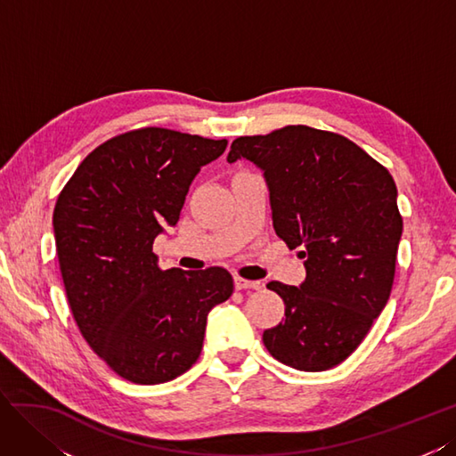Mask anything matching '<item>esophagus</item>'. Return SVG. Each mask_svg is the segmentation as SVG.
Returning a JSON list of instances; mask_svg holds the SVG:
<instances>
[{
  "instance_id": "34e87169",
  "label": "esophagus",
  "mask_w": 456,
  "mask_h": 456,
  "mask_svg": "<svg viewBox=\"0 0 456 456\" xmlns=\"http://www.w3.org/2000/svg\"><path fill=\"white\" fill-rule=\"evenodd\" d=\"M262 282L259 281H246V279H240V277H235V289L237 290H248V289H252V290H259L262 289Z\"/></svg>"
}]
</instances>
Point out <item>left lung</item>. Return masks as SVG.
I'll return each instance as SVG.
<instances>
[{
  "instance_id": "obj_1",
  "label": "left lung",
  "mask_w": 456,
  "mask_h": 456,
  "mask_svg": "<svg viewBox=\"0 0 456 456\" xmlns=\"http://www.w3.org/2000/svg\"><path fill=\"white\" fill-rule=\"evenodd\" d=\"M237 160L264 172L273 227L305 259L300 286L267 284L284 302L267 351L305 372L340 365L392 292L403 231L394 177L354 141L307 126L239 137L227 156Z\"/></svg>"
}]
</instances>
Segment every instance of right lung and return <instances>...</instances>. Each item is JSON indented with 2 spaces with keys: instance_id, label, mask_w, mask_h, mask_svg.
<instances>
[{
  "instance_id": "add662e5",
  "label": "right lung",
  "mask_w": 456,
  "mask_h": 456,
  "mask_svg": "<svg viewBox=\"0 0 456 456\" xmlns=\"http://www.w3.org/2000/svg\"><path fill=\"white\" fill-rule=\"evenodd\" d=\"M227 149L164 127L102 142L59 194L53 231L72 315L91 349L134 384H162L197 362L206 319L229 300L224 267H159L154 239L175 227L192 179Z\"/></svg>"
}]
</instances>
